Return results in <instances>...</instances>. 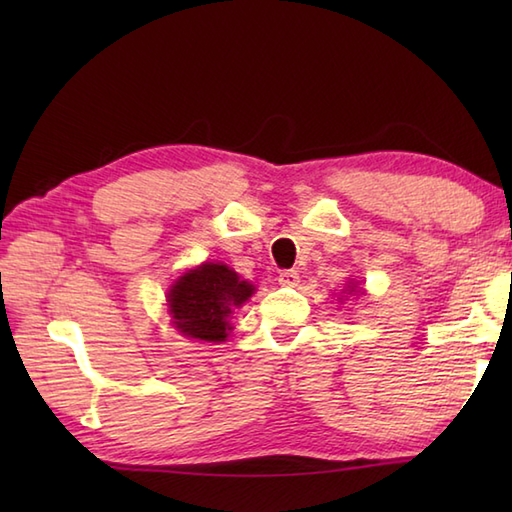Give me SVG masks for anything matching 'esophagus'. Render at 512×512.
I'll use <instances>...</instances> for the list:
<instances>
[{"label":"esophagus","instance_id":"obj_1","mask_svg":"<svg viewBox=\"0 0 512 512\" xmlns=\"http://www.w3.org/2000/svg\"><path fill=\"white\" fill-rule=\"evenodd\" d=\"M277 281H279L281 286L295 288L299 284V273H297V270H284V273H279Z\"/></svg>","mask_w":512,"mask_h":512}]
</instances>
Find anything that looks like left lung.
<instances>
[{
	"mask_svg": "<svg viewBox=\"0 0 512 512\" xmlns=\"http://www.w3.org/2000/svg\"><path fill=\"white\" fill-rule=\"evenodd\" d=\"M352 292H356V286H347V295H352Z\"/></svg>",
	"mask_w": 512,
	"mask_h": 512,
	"instance_id": "1",
	"label": "left lung"
}]
</instances>
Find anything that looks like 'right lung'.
<instances>
[{
  "instance_id": "right-lung-1",
  "label": "right lung",
  "mask_w": 512,
  "mask_h": 512,
  "mask_svg": "<svg viewBox=\"0 0 512 512\" xmlns=\"http://www.w3.org/2000/svg\"><path fill=\"white\" fill-rule=\"evenodd\" d=\"M255 286L226 264L204 262L176 279L167 292L171 323L182 336L222 343L233 332L231 317L253 297Z\"/></svg>"
}]
</instances>
